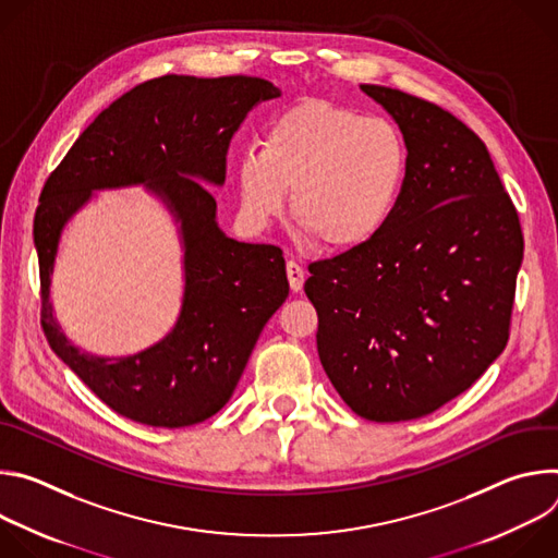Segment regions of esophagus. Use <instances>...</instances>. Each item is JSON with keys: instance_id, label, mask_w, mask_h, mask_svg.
I'll use <instances>...</instances> for the list:
<instances>
[{"instance_id": "34e87169", "label": "esophagus", "mask_w": 558, "mask_h": 558, "mask_svg": "<svg viewBox=\"0 0 558 558\" xmlns=\"http://www.w3.org/2000/svg\"><path fill=\"white\" fill-rule=\"evenodd\" d=\"M287 278H289L291 291H300L302 289V284H304V269L300 267V263L287 260Z\"/></svg>"}]
</instances>
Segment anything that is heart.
Returning a JSON list of instances; mask_svg holds the SVG:
<instances>
[{"label": "heart", "instance_id": "b5f03b06", "mask_svg": "<svg viewBox=\"0 0 558 558\" xmlns=\"http://www.w3.org/2000/svg\"><path fill=\"white\" fill-rule=\"evenodd\" d=\"M407 143L390 121L308 99L278 114L238 161L243 216L267 227L284 211L327 252L366 247L390 222L407 181Z\"/></svg>", "mask_w": 558, "mask_h": 558}]
</instances>
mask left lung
<instances>
[{
	"label": "left lung",
	"mask_w": 558,
	"mask_h": 558,
	"mask_svg": "<svg viewBox=\"0 0 558 558\" xmlns=\"http://www.w3.org/2000/svg\"><path fill=\"white\" fill-rule=\"evenodd\" d=\"M360 88L402 130L404 190L373 243L308 265L304 293L317 355L347 407L407 422L470 388L506 349L523 233L470 128L402 90Z\"/></svg>",
	"instance_id": "8db88e82"
}]
</instances>
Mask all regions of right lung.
<instances>
[{
    "instance_id": "right-lung-1",
    "label": "right lung",
    "mask_w": 558,
    "mask_h": 558,
    "mask_svg": "<svg viewBox=\"0 0 558 558\" xmlns=\"http://www.w3.org/2000/svg\"><path fill=\"white\" fill-rule=\"evenodd\" d=\"M280 90L258 76L151 78L106 108L48 177L35 211L41 325L52 351L114 413L183 428L216 415L269 317L289 295L282 252L238 243L216 222L209 187L225 183L233 132ZM143 184L180 222L186 287L178 325L125 359L78 352L51 315L49 282L69 218L99 189Z\"/></svg>"
}]
</instances>
